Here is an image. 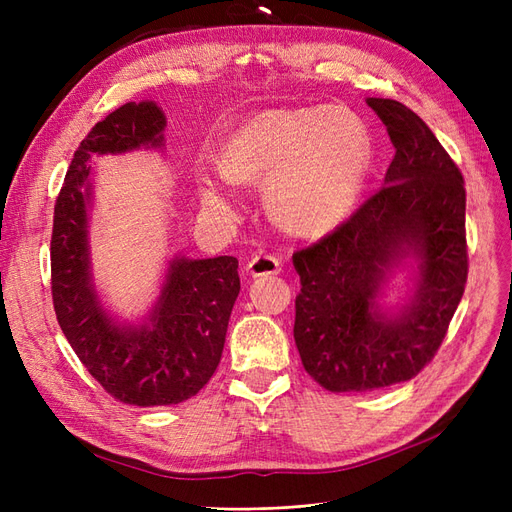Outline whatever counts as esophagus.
I'll return each mask as SVG.
<instances>
[{
  "instance_id": "34e87169",
  "label": "esophagus",
  "mask_w": 512,
  "mask_h": 512,
  "mask_svg": "<svg viewBox=\"0 0 512 512\" xmlns=\"http://www.w3.org/2000/svg\"><path fill=\"white\" fill-rule=\"evenodd\" d=\"M282 271V260L269 254H256L245 265V275L260 277V275H275Z\"/></svg>"
}]
</instances>
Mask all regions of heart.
I'll return each mask as SVG.
<instances>
[{"mask_svg": "<svg viewBox=\"0 0 512 512\" xmlns=\"http://www.w3.org/2000/svg\"><path fill=\"white\" fill-rule=\"evenodd\" d=\"M371 164L367 123L346 106L275 108L232 132L218 151L230 183L265 182L271 220L299 237H320L342 224L359 203ZM209 211L230 215L228 194L200 183Z\"/></svg>", "mask_w": 512, "mask_h": 512, "instance_id": "heart-1", "label": "heart"}]
</instances>
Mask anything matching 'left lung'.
<instances>
[{
  "instance_id": "8db88e82",
  "label": "left lung",
  "mask_w": 512,
  "mask_h": 512,
  "mask_svg": "<svg viewBox=\"0 0 512 512\" xmlns=\"http://www.w3.org/2000/svg\"><path fill=\"white\" fill-rule=\"evenodd\" d=\"M365 102L395 147L382 190L292 256L301 277L294 342L307 374L331 393L414 378L440 348L468 280L459 168L408 106ZM406 268L407 297L386 306L385 290Z\"/></svg>"
}]
</instances>
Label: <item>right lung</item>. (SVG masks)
Here are the masks:
<instances>
[{"instance_id": "1", "label": "right lung", "mask_w": 512, "mask_h": 512, "mask_svg": "<svg viewBox=\"0 0 512 512\" xmlns=\"http://www.w3.org/2000/svg\"><path fill=\"white\" fill-rule=\"evenodd\" d=\"M166 115L153 100L128 102L98 121L74 151L53 218L51 288L61 331L106 393L130 406H173L194 397L222 359L241 282L235 256L168 258L147 314L119 320L102 303L89 247L91 158L164 149Z\"/></svg>"}]
</instances>
